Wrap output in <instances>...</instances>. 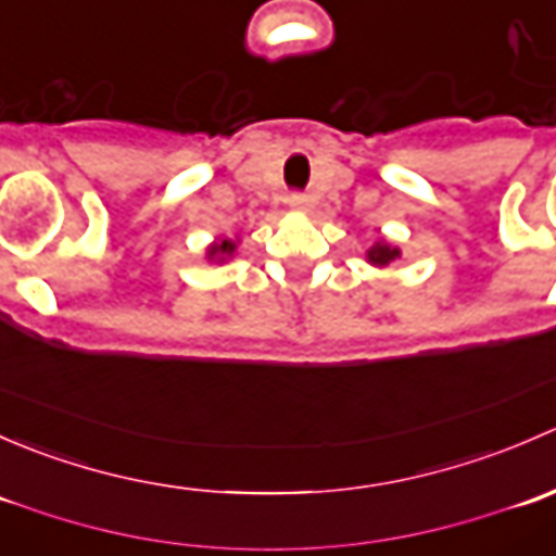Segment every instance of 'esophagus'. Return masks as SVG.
<instances>
[{
    "instance_id": "esophagus-1",
    "label": "esophagus",
    "mask_w": 556,
    "mask_h": 556,
    "mask_svg": "<svg viewBox=\"0 0 556 556\" xmlns=\"http://www.w3.org/2000/svg\"><path fill=\"white\" fill-rule=\"evenodd\" d=\"M288 206L293 212H309V199L304 193H290L288 195Z\"/></svg>"
}]
</instances>
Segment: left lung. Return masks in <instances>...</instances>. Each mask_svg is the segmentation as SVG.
<instances>
[{
	"instance_id": "1",
	"label": "left lung",
	"mask_w": 556,
	"mask_h": 556,
	"mask_svg": "<svg viewBox=\"0 0 556 556\" xmlns=\"http://www.w3.org/2000/svg\"><path fill=\"white\" fill-rule=\"evenodd\" d=\"M397 257H401V247L387 242V239H379L377 244L368 247L366 250V261L377 268L390 266V263H395Z\"/></svg>"
}]
</instances>
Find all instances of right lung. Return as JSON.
Masks as SVG:
<instances>
[{
  "instance_id": "add662e5",
  "label": "right lung",
  "mask_w": 556,
  "mask_h": 556,
  "mask_svg": "<svg viewBox=\"0 0 556 556\" xmlns=\"http://www.w3.org/2000/svg\"><path fill=\"white\" fill-rule=\"evenodd\" d=\"M239 242H242V239H215V242L206 247V261L228 263L233 255H237Z\"/></svg>"
}]
</instances>
